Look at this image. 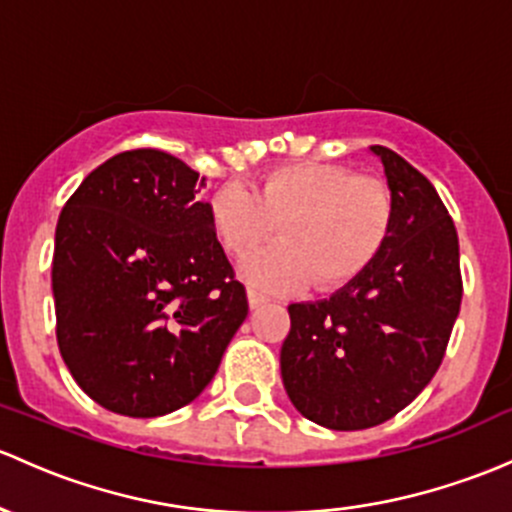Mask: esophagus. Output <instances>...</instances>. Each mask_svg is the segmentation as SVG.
I'll return each mask as SVG.
<instances>
[{"label":"esophagus","mask_w":512,"mask_h":512,"mask_svg":"<svg viewBox=\"0 0 512 512\" xmlns=\"http://www.w3.org/2000/svg\"><path fill=\"white\" fill-rule=\"evenodd\" d=\"M247 301H250V309H260V306H265L267 297H262V294H257L255 289H247Z\"/></svg>","instance_id":"esophagus-1"}]
</instances>
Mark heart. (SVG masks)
I'll return each instance as SVG.
<instances>
[{
  "instance_id": "heart-1",
  "label": "heart",
  "mask_w": 512,
  "mask_h": 512,
  "mask_svg": "<svg viewBox=\"0 0 512 512\" xmlns=\"http://www.w3.org/2000/svg\"><path fill=\"white\" fill-rule=\"evenodd\" d=\"M208 218L228 255H252L279 225L282 242L242 265L247 282L287 292L314 282L338 292L370 270L395 225V196L385 181L324 161L279 164L257 191L225 184L208 201Z\"/></svg>"
}]
</instances>
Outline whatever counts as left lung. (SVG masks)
Returning a JSON list of instances; mask_svg holds the SVG:
<instances>
[{"label":"left lung","mask_w":512,"mask_h":512,"mask_svg":"<svg viewBox=\"0 0 512 512\" xmlns=\"http://www.w3.org/2000/svg\"><path fill=\"white\" fill-rule=\"evenodd\" d=\"M395 225L370 270L333 297L289 304L282 380L311 422L336 432L383 424L429 385L461 309L459 235L424 174L375 144Z\"/></svg>","instance_id":"1"}]
</instances>
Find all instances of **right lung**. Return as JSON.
I'll return each mask as SVG.
<instances>
[{
    "label": "right lung",
    "instance_id": "add662e5",
    "mask_svg": "<svg viewBox=\"0 0 512 512\" xmlns=\"http://www.w3.org/2000/svg\"><path fill=\"white\" fill-rule=\"evenodd\" d=\"M198 171L132 149L90 171L53 247L56 338L88 397L125 417L196 400L247 316Z\"/></svg>",
    "mask_w": 512,
    "mask_h": 512
}]
</instances>
